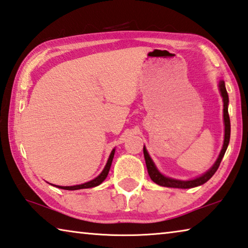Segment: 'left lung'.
I'll return each instance as SVG.
<instances>
[{
    "mask_svg": "<svg viewBox=\"0 0 248 248\" xmlns=\"http://www.w3.org/2000/svg\"><path fill=\"white\" fill-rule=\"evenodd\" d=\"M219 87H220L222 97H223V118H224V125H225V133H224L223 148H222L219 157H217V162L215 163V165H213L211 169L207 171V173H204L202 176H200V177L192 179V180H177V179L169 178V177H165V176H163L161 173H159L156 167H155L153 161L151 159L148 151H146L145 148H143V154H144V158H145L146 169H148V173L150 175L151 179H152L155 184L159 185V186H164V187L183 188V189H187V188L197 187L204 183H207L208 180L211 178L213 175H215L217 170L219 169L220 163L222 161V158H223V156H224L226 149H228V145L230 142V134H231V124H230V116H229V110H228L229 95H228V92H226V89H225L224 81L219 82Z\"/></svg>",
    "mask_w": 248,
    "mask_h": 248,
    "instance_id": "left-lung-1",
    "label": "left lung"
}]
</instances>
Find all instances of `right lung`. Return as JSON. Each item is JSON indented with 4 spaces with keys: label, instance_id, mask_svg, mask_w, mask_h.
Here are the masks:
<instances>
[{
    "label": "right lung",
    "instance_id": "right-lung-1",
    "mask_svg": "<svg viewBox=\"0 0 248 248\" xmlns=\"http://www.w3.org/2000/svg\"><path fill=\"white\" fill-rule=\"evenodd\" d=\"M114 155H115V149L111 151L110 156H109L108 161H107V164H106V166H105V169L103 170L102 173H100L95 179L91 180V182H87V183L82 184V185H77V186H65V187H62V186H56V185H53V186H56L58 188H61V189H65V190H78V189H84V188H92V187L98 186V185L102 184L104 180H105V178L107 177L108 171H109V170H110L111 162H112V158H114Z\"/></svg>",
    "mask_w": 248,
    "mask_h": 248
}]
</instances>
